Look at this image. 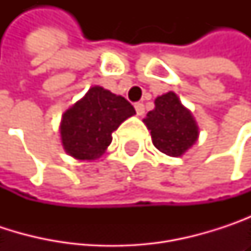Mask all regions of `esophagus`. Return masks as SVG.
I'll use <instances>...</instances> for the list:
<instances>
[{"label": "esophagus", "instance_id": "obj_1", "mask_svg": "<svg viewBox=\"0 0 251 251\" xmlns=\"http://www.w3.org/2000/svg\"><path fill=\"white\" fill-rule=\"evenodd\" d=\"M135 110H136V115L138 116H142L145 113V106L142 103H136L135 104Z\"/></svg>", "mask_w": 251, "mask_h": 251}]
</instances>
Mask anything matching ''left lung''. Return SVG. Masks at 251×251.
Segmentation results:
<instances>
[{
	"instance_id": "obj_1",
	"label": "left lung",
	"mask_w": 251,
	"mask_h": 251,
	"mask_svg": "<svg viewBox=\"0 0 251 251\" xmlns=\"http://www.w3.org/2000/svg\"><path fill=\"white\" fill-rule=\"evenodd\" d=\"M154 104L144 119L154 147L166 155L181 157L199 138V126L192 112L173 91L158 96Z\"/></svg>"
}]
</instances>
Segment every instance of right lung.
I'll return each mask as SVG.
<instances>
[{"label": "right lung", "mask_w": 251, "mask_h": 251, "mask_svg": "<svg viewBox=\"0 0 251 251\" xmlns=\"http://www.w3.org/2000/svg\"><path fill=\"white\" fill-rule=\"evenodd\" d=\"M133 115L135 109L125 97L94 85L62 115V147L75 160H97L110 145L113 130Z\"/></svg>", "instance_id": "1"}]
</instances>
